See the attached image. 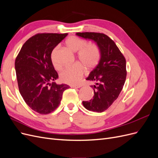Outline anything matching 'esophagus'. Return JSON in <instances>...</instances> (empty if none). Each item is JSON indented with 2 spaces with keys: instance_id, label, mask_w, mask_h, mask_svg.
<instances>
[{
  "instance_id": "1",
  "label": "esophagus",
  "mask_w": 158,
  "mask_h": 158,
  "mask_svg": "<svg viewBox=\"0 0 158 158\" xmlns=\"http://www.w3.org/2000/svg\"><path fill=\"white\" fill-rule=\"evenodd\" d=\"M71 88H79L80 87H82V85L81 84H75V85H70Z\"/></svg>"
}]
</instances>
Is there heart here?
<instances>
[{
  "label": "heart",
  "mask_w": 158,
  "mask_h": 158,
  "mask_svg": "<svg viewBox=\"0 0 158 158\" xmlns=\"http://www.w3.org/2000/svg\"><path fill=\"white\" fill-rule=\"evenodd\" d=\"M68 48L73 52H77L79 60L88 70L94 69L101 59V51L95 44H87V41L82 38L71 36L66 41ZM57 47L52 51L51 60L55 69H59L60 66L55 60V54ZM85 72V68L80 63H76L66 67L60 74V79L62 82L68 84H76L82 79Z\"/></svg>",
  "instance_id": "heart-1"
}]
</instances>
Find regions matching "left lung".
<instances>
[{"label": "left lung", "instance_id": "obj_1", "mask_svg": "<svg viewBox=\"0 0 158 158\" xmlns=\"http://www.w3.org/2000/svg\"><path fill=\"white\" fill-rule=\"evenodd\" d=\"M76 35L93 40L101 51L98 64L89 73L87 80L95 83L93 99L82 102L84 107L94 112L102 113L115 101L125 84L127 77L126 60L114 42L101 33H76Z\"/></svg>", "mask_w": 158, "mask_h": 158}]
</instances>
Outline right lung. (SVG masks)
I'll use <instances>...</instances> for the list:
<instances>
[{"instance_id": "add662e5", "label": "right lung", "mask_w": 158, "mask_h": 158, "mask_svg": "<svg viewBox=\"0 0 158 158\" xmlns=\"http://www.w3.org/2000/svg\"><path fill=\"white\" fill-rule=\"evenodd\" d=\"M68 33H37L23 45L15 60L20 93L33 111L49 114L59 107L66 84H56L59 78L51 60V52ZM53 81L52 83L50 82Z\"/></svg>"}]
</instances>
